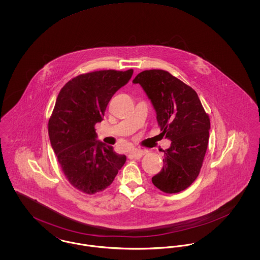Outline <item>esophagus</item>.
Wrapping results in <instances>:
<instances>
[{"label": "esophagus", "instance_id": "34e87169", "mask_svg": "<svg viewBox=\"0 0 260 260\" xmlns=\"http://www.w3.org/2000/svg\"><path fill=\"white\" fill-rule=\"evenodd\" d=\"M144 154H145V151H144V150H139V149H136V150H134V151L131 152V156L134 157V158H136V159L141 158Z\"/></svg>", "mask_w": 260, "mask_h": 260}]
</instances>
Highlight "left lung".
<instances>
[{
	"instance_id": "obj_1",
	"label": "left lung",
	"mask_w": 260,
	"mask_h": 260,
	"mask_svg": "<svg viewBox=\"0 0 260 260\" xmlns=\"http://www.w3.org/2000/svg\"><path fill=\"white\" fill-rule=\"evenodd\" d=\"M157 115L161 135L172 141L164 167L152 177L165 193H178L198 177L208 148L210 122L197 92L164 70H146L136 76Z\"/></svg>"
}]
</instances>
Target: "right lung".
I'll return each mask as SVG.
<instances>
[{
    "instance_id": "1",
    "label": "right lung",
    "mask_w": 260,
    "mask_h": 260,
    "mask_svg": "<svg viewBox=\"0 0 260 260\" xmlns=\"http://www.w3.org/2000/svg\"><path fill=\"white\" fill-rule=\"evenodd\" d=\"M134 73L103 70L77 76L58 93L49 121V136L62 172L86 194L103 191L125 162L113 146L98 140L94 125L103 120L115 92Z\"/></svg>"
}]
</instances>
